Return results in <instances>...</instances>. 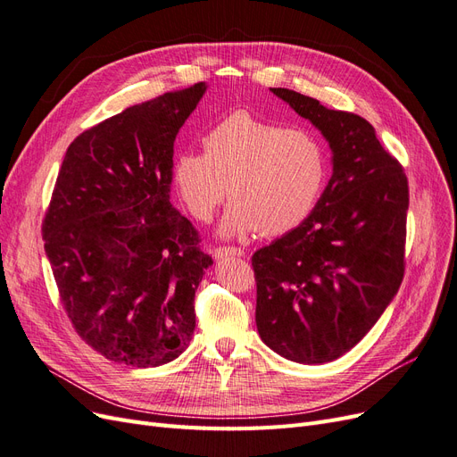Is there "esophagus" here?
<instances>
[{"label": "esophagus", "instance_id": "obj_1", "mask_svg": "<svg viewBox=\"0 0 457 457\" xmlns=\"http://www.w3.org/2000/svg\"><path fill=\"white\" fill-rule=\"evenodd\" d=\"M212 256L216 260H222V258H228V256H245V250H241L237 246H218V248H214Z\"/></svg>", "mask_w": 457, "mask_h": 457}]
</instances>
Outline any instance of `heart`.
<instances>
[{
  "label": "heart",
  "mask_w": 457,
  "mask_h": 457,
  "mask_svg": "<svg viewBox=\"0 0 457 457\" xmlns=\"http://www.w3.org/2000/svg\"><path fill=\"white\" fill-rule=\"evenodd\" d=\"M203 150L176 155L170 179L199 222H209L228 189L231 203L218 228L222 237L298 228L328 179L327 150L313 132L262 121L246 110L214 125L203 137Z\"/></svg>",
  "instance_id": "b5f03b06"
}]
</instances>
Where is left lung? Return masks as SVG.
I'll return each instance as SVG.
<instances>
[{"label":"left lung","mask_w":457,"mask_h":457,"mask_svg":"<svg viewBox=\"0 0 457 457\" xmlns=\"http://www.w3.org/2000/svg\"><path fill=\"white\" fill-rule=\"evenodd\" d=\"M271 93L320 130L332 176L298 228L254 253L256 327L277 355L322 364L355 347L399 292L408 180L361 115Z\"/></svg>","instance_id":"8db88e82"}]
</instances>
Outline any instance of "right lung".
Segmentation results:
<instances>
[{"label":"right lung","instance_id":"obj_1","mask_svg":"<svg viewBox=\"0 0 457 457\" xmlns=\"http://www.w3.org/2000/svg\"><path fill=\"white\" fill-rule=\"evenodd\" d=\"M207 91L195 83L130 106L70 144L43 241L73 328L127 366L180 357L212 266L170 203L174 138Z\"/></svg>","mask_w":457,"mask_h":457}]
</instances>
